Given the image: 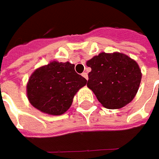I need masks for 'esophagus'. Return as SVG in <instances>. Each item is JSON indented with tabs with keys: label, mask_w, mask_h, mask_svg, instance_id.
I'll list each match as a JSON object with an SVG mask.
<instances>
[{
	"label": "esophagus",
	"mask_w": 159,
	"mask_h": 159,
	"mask_svg": "<svg viewBox=\"0 0 159 159\" xmlns=\"http://www.w3.org/2000/svg\"><path fill=\"white\" fill-rule=\"evenodd\" d=\"M82 76L86 79V80H88L89 79V75H88V73L87 72H83L82 73Z\"/></svg>",
	"instance_id": "obj_1"
}]
</instances>
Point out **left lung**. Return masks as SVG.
<instances>
[{"instance_id": "8db88e82", "label": "left lung", "mask_w": 159, "mask_h": 159, "mask_svg": "<svg viewBox=\"0 0 159 159\" xmlns=\"http://www.w3.org/2000/svg\"><path fill=\"white\" fill-rule=\"evenodd\" d=\"M88 87L107 109H119L134 99L142 73L137 63L120 53H101L88 61Z\"/></svg>"}]
</instances>
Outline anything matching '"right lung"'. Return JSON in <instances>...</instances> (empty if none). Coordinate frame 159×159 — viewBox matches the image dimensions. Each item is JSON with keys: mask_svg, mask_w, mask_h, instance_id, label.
I'll use <instances>...</instances> for the list:
<instances>
[{"mask_svg": "<svg viewBox=\"0 0 159 159\" xmlns=\"http://www.w3.org/2000/svg\"><path fill=\"white\" fill-rule=\"evenodd\" d=\"M86 84L87 80L75 71L74 64L54 61L30 77L28 99L42 112L61 115L70 108L74 95Z\"/></svg>", "mask_w": 159, "mask_h": 159, "instance_id": "right-lung-1", "label": "right lung"}]
</instances>
